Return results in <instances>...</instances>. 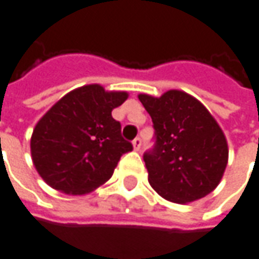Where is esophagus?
I'll list each match as a JSON object with an SVG mask.
<instances>
[{
  "instance_id": "34e87169",
  "label": "esophagus",
  "mask_w": 259,
  "mask_h": 259,
  "mask_svg": "<svg viewBox=\"0 0 259 259\" xmlns=\"http://www.w3.org/2000/svg\"><path fill=\"white\" fill-rule=\"evenodd\" d=\"M140 147H142V139H140V137H136V139L133 140V149H135L136 152H139Z\"/></svg>"
}]
</instances>
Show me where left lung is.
Instances as JSON below:
<instances>
[{
  "label": "left lung",
  "instance_id": "obj_1",
  "mask_svg": "<svg viewBox=\"0 0 259 259\" xmlns=\"http://www.w3.org/2000/svg\"><path fill=\"white\" fill-rule=\"evenodd\" d=\"M154 127V147L144 153L149 183L171 203L186 204L210 194L228 163L227 139L201 102L183 91L160 98L139 95Z\"/></svg>",
  "mask_w": 259,
  "mask_h": 259
}]
</instances>
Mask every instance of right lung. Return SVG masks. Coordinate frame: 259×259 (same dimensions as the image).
<instances>
[{
  "mask_svg": "<svg viewBox=\"0 0 259 259\" xmlns=\"http://www.w3.org/2000/svg\"><path fill=\"white\" fill-rule=\"evenodd\" d=\"M127 96L85 85L66 93L42 116L32 132L31 156L48 186L80 196L112 177L122 154L133 150L112 117Z\"/></svg>",
  "mask_w": 259,
  "mask_h": 259,
  "instance_id": "right-lung-1",
  "label": "right lung"
}]
</instances>
